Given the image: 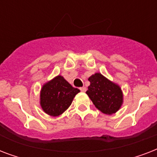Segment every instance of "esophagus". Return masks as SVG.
Wrapping results in <instances>:
<instances>
[{
	"label": "esophagus",
	"instance_id": "obj_1",
	"mask_svg": "<svg viewBox=\"0 0 157 157\" xmlns=\"http://www.w3.org/2000/svg\"><path fill=\"white\" fill-rule=\"evenodd\" d=\"M80 90H81V92H86V87H81V88H80Z\"/></svg>",
	"mask_w": 157,
	"mask_h": 157
}]
</instances>
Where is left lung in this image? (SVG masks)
I'll list each match as a JSON object with an SVG mask.
<instances>
[{"instance_id":"8db88e82","label":"left lung","mask_w":157,"mask_h":157,"mask_svg":"<svg viewBox=\"0 0 157 157\" xmlns=\"http://www.w3.org/2000/svg\"><path fill=\"white\" fill-rule=\"evenodd\" d=\"M90 86L86 94L97 108L105 114H113L120 109L123 103V94L119 86L100 73L89 78Z\"/></svg>"}]
</instances>
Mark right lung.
<instances>
[{
    "label": "right lung",
    "instance_id": "right-lung-1",
    "mask_svg": "<svg viewBox=\"0 0 157 157\" xmlns=\"http://www.w3.org/2000/svg\"><path fill=\"white\" fill-rule=\"evenodd\" d=\"M80 92L61 76H56L43 86L40 91V106L45 113L58 117L71 104L74 97Z\"/></svg>",
    "mask_w": 157,
    "mask_h": 157
}]
</instances>
